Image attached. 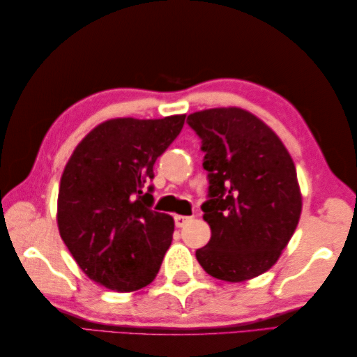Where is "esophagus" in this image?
<instances>
[{
    "instance_id": "obj_1",
    "label": "esophagus",
    "mask_w": 357,
    "mask_h": 357,
    "mask_svg": "<svg viewBox=\"0 0 357 357\" xmlns=\"http://www.w3.org/2000/svg\"><path fill=\"white\" fill-rule=\"evenodd\" d=\"M190 221H192V216H183V215L174 216V224H176V227H184Z\"/></svg>"
}]
</instances>
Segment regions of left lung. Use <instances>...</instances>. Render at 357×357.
<instances>
[{
  "label": "left lung",
  "mask_w": 357,
  "mask_h": 357,
  "mask_svg": "<svg viewBox=\"0 0 357 357\" xmlns=\"http://www.w3.org/2000/svg\"><path fill=\"white\" fill-rule=\"evenodd\" d=\"M202 139L211 238L196 250L210 276L244 282L270 270L298 227L302 193L284 142L253 113L216 107L188 115Z\"/></svg>",
  "instance_id": "1"
}]
</instances>
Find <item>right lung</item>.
<instances>
[{
  "instance_id": "1",
  "label": "right lung",
  "mask_w": 357,
  "mask_h": 357,
  "mask_svg": "<svg viewBox=\"0 0 357 357\" xmlns=\"http://www.w3.org/2000/svg\"><path fill=\"white\" fill-rule=\"evenodd\" d=\"M184 121L185 115L107 119L82 138L64 167L59 234L79 268L109 290L149 285L172 244L173 218L151 210L153 196L144 183Z\"/></svg>"
}]
</instances>
